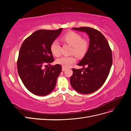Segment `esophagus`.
<instances>
[{"instance_id":"1","label":"esophagus","mask_w":131,"mask_h":131,"mask_svg":"<svg viewBox=\"0 0 131 131\" xmlns=\"http://www.w3.org/2000/svg\"><path fill=\"white\" fill-rule=\"evenodd\" d=\"M66 69H67V68H65V67H62V71H63V72H64V71H65Z\"/></svg>"}]
</instances>
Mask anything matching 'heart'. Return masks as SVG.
<instances>
[{"instance_id": "heart-1", "label": "heart", "mask_w": 131, "mask_h": 131, "mask_svg": "<svg viewBox=\"0 0 131 131\" xmlns=\"http://www.w3.org/2000/svg\"><path fill=\"white\" fill-rule=\"evenodd\" d=\"M64 40L73 46L72 53H74L78 57H81L86 53L89 47L88 42L82 39L80 34L77 33L70 31L67 33L63 37ZM60 44L58 40H54L50 46V50L54 56H58L60 54ZM76 61L74 56H62L57 59L58 64L62 66V67L67 68L69 67Z\"/></svg>"}]
</instances>
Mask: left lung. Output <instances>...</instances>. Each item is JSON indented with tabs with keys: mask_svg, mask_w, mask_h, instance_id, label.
<instances>
[{
	"mask_svg": "<svg viewBox=\"0 0 131 131\" xmlns=\"http://www.w3.org/2000/svg\"><path fill=\"white\" fill-rule=\"evenodd\" d=\"M72 29L86 33L90 41L88 51L78 64L87 67L85 70V68L72 69L70 84L77 92L90 94L100 89L108 78L113 63L112 50L108 41L100 31L87 27Z\"/></svg>",
	"mask_w": 131,
	"mask_h": 131,
	"instance_id": "1",
	"label": "left lung"
}]
</instances>
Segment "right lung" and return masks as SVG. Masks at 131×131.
I'll return each mask as SVG.
<instances>
[{"label":"right lung","instance_id":"right-lung-1","mask_svg":"<svg viewBox=\"0 0 131 131\" xmlns=\"http://www.w3.org/2000/svg\"><path fill=\"white\" fill-rule=\"evenodd\" d=\"M62 29L35 31L25 39L19 50L17 64L19 76L27 89L37 96H44L52 92L62 71L58 64L45 69L42 67L54 61L50 46Z\"/></svg>","mask_w":131,"mask_h":131}]
</instances>
